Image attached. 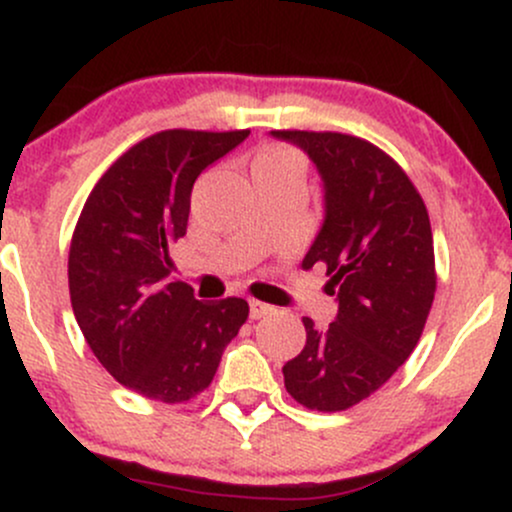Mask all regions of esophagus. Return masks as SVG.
Wrapping results in <instances>:
<instances>
[{
    "mask_svg": "<svg viewBox=\"0 0 512 512\" xmlns=\"http://www.w3.org/2000/svg\"><path fill=\"white\" fill-rule=\"evenodd\" d=\"M274 308L269 303H262V301H250V317L252 320H260V317H267L272 315Z\"/></svg>",
    "mask_w": 512,
    "mask_h": 512,
    "instance_id": "obj_1",
    "label": "esophagus"
}]
</instances>
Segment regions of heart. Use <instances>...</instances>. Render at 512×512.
<instances>
[{
	"label": "heart",
	"instance_id": "b5f03b06",
	"mask_svg": "<svg viewBox=\"0 0 512 512\" xmlns=\"http://www.w3.org/2000/svg\"><path fill=\"white\" fill-rule=\"evenodd\" d=\"M264 170H301L303 173V163L301 156L289 146H269L252 161V173H264Z\"/></svg>",
	"mask_w": 512,
	"mask_h": 512
}]
</instances>
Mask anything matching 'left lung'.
Here are the masks:
<instances>
[{
  "mask_svg": "<svg viewBox=\"0 0 512 512\" xmlns=\"http://www.w3.org/2000/svg\"><path fill=\"white\" fill-rule=\"evenodd\" d=\"M313 158L325 223L303 260L322 264L339 310L327 330L303 317L305 346L284 366L286 392L315 411H344L380 390L411 356L436 296L424 199L392 156L342 132L276 129Z\"/></svg>",
  "mask_w": 512,
  "mask_h": 512,
  "instance_id": "left-lung-1",
  "label": "left lung"
}]
</instances>
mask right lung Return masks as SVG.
I'll list each match as a JSON object with an SVG mask.
<instances>
[{
	"label": "right lung",
	"instance_id": "obj_1",
	"mask_svg": "<svg viewBox=\"0 0 512 512\" xmlns=\"http://www.w3.org/2000/svg\"><path fill=\"white\" fill-rule=\"evenodd\" d=\"M250 129H166L127 149L88 195L69 245V296L93 356L120 385L180 404L214 380L248 301H197L170 281L192 185Z\"/></svg>",
	"mask_w": 512,
	"mask_h": 512
}]
</instances>
